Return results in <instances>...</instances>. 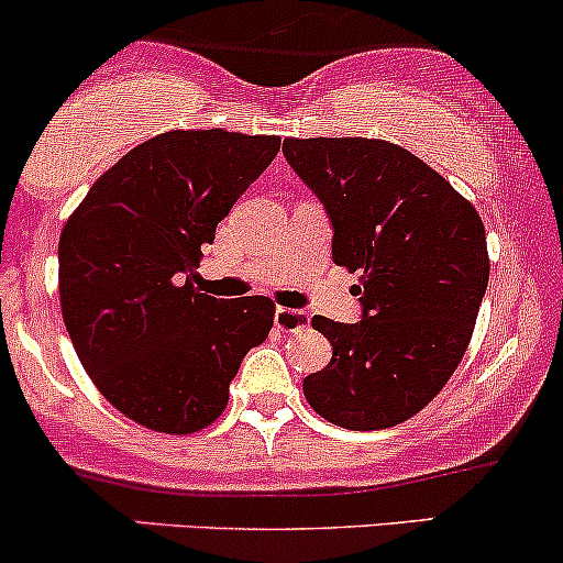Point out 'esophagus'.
<instances>
[{"instance_id":"obj_1","label":"esophagus","mask_w":563,"mask_h":563,"mask_svg":"<svg viewBox=\"0 0 563 563\" xmlns=\"http://www.w3.org/2000/svg\"><path fill=\"white\" fill-rule=\"evenodd\" d=\"M308 319H311V316L306 311H298V308H276V316H274L276 327L284 332L302 330V327L308 324Z\"/></svg>"}]
</instances>
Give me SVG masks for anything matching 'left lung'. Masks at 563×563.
<instances>
[{"label": "left lung", "instance_id": "8db88e82", "mask_svg": "<svg viewBox=\"0 0 563 563\" xmlns=\"http://www.w3.org/2000/svg\"><path fill=\"white\" fill-rule=\"evenodd\" d=\"M282 151L324 205L332 261L362 271V321L313 316L332 362L302 380V394L340 428L399 426L444 388L471 343L489 282L482 218L401 145L287 137Z\"/></svg>", "mask_w": 563, "mask_h": 563}]
</instances>
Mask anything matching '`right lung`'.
I'll return each mask as SVG.
<instances>
[{
	"label": "right lung",
	"mask_w": 563,
	"mask_h": 563,
	"mask_svg": "<svg viewBox=\"0 0 563 563\" xmlns=\"http://www.w3.org/2000/svg\"><path fill=\"white\" fill-rule=\"evenodd\" d=\"M279 148L276 135L162 132L100 175L63 225L68 338L100 394L151 431L210 426L242 358L274 327L268 298H212L194 276L201 247Z\"/></svg>",
	"instance_id": "obj_1"
}]
</instances>
